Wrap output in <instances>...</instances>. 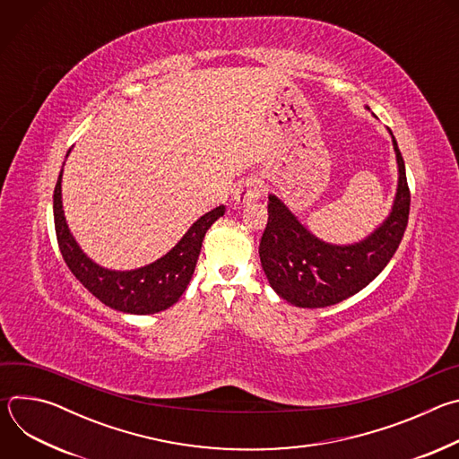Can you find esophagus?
Wrapping results in <instances>:
<instances>
[{
    "mask_svg": "<svg viewBox=\"0 0 459 459\" xmlns=\"http://www.w3.org/2000/svg\"><path fill=\"white\" fill-rule=\"evenodd\" d=\"M264 190H265L264 183H261L255 176H248L238 183V186L234 190V202L238 205H248V204L259 200Z\"/></svg>",
    "mask_w": 459,
    "mask_h": 459,
    "instance_id": "1",
    "label": "esophagus"
}]
</instances>
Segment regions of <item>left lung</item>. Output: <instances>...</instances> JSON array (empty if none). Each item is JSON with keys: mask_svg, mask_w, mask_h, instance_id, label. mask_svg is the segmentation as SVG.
I'll return each mask as SVG.
<instances>
[{"mask_svg": "<svg viewBox=\"0 0 459 459\" xmlns=\"http://www.w3.org/2000/svg\"><path fill=\"white\" fill-rule=\"evenodd\" d=\"M392 147L398 161L394 204L385 221L358 243L319 239L278 195L269 194V221L259 241V259L280 298L301 308L336 305L365 289L386 267L402 243L411 211L405 161L394 136Z\"/></svg>", "mask_w": 459, "mask_h": 459, "instance_id": "left-lung-1", "label": "left lung"}]
</instances>
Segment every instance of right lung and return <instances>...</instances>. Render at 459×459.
Listing matches in <instances>:
<instances>
[{"label":"right lung","mask_w":459,"mask_h":459,"mask_svg":"<svg viewBox=\"0 0 459 459\" xmlns=\"http://www.w3.org/2000/svg\"><path fill=\"white\" fill-rule=\"evenodd\" d=\"M61 178L63 169L54 188V225L61 255L76 280L101 303L119 312L154 314L172 307L190 283L204 238L211 225L225 214V207L220 205L194 221L183 238L154 264L134 271H112L92 261L71 234L63 212Z\"/></svg>","instance_id":"1"}]
</instances>
